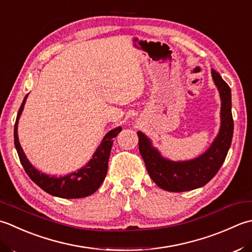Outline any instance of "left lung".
Segmentation results:
<instances>
[{"label":"left lung","instance_id":"left-lung-1","mask_svg":"<svg viewBox=\"0 0 252 252\" xmlns=\"http://www.w3.org/2000/svg\"><path fill=\"white\" fill-rule=\"evenodd\" d=\"M212 78L222 101L220 127L217 138L203 155L189 161H169L152 147L145 133L137 132L139 137V151L149 175L164 190L182 192L204 186L217 175L227 156L234 132L232 94L229 86L214 69H212Z\"/></svg>","mask_w":252,"mask_h":252}]
</instances>
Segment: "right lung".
Here are the masks:
<instances>
[{"mask_svg": "<svg viewBox=\"0 0 252 252\" xmlns=\"http://www.w3.org/2000/svg\"><path fill=\"white\" fill-rule=\"evenodd\" d=\"M28 94L25 96L22 105L19 107L18 114L16 117V123L14 126V142L15 147L18 153L20 163L25 169V172L28 174V176L33 183L43 189L45 192H48L52 196L64 198V199H76L88 197L90 194L95 192L101 184L103 183L107 173V164H109V158L111 153V149L113 145V139L121 132L122 127L114 128L110 130L104 136L100 146L94 152V157L88 162L87 165L81 167L77 172L70 173L66 176L54 177L47 175V174L39 172L37 168L32 166V164L29 162L27 157L25 156L23 148L20 147L17 135L18 120L24 110V105Z\"/></svg>", "mask_w": 252, "mask_h": 252, "instance_id": "obj_1", "label": "right lung"}]
</instances>
